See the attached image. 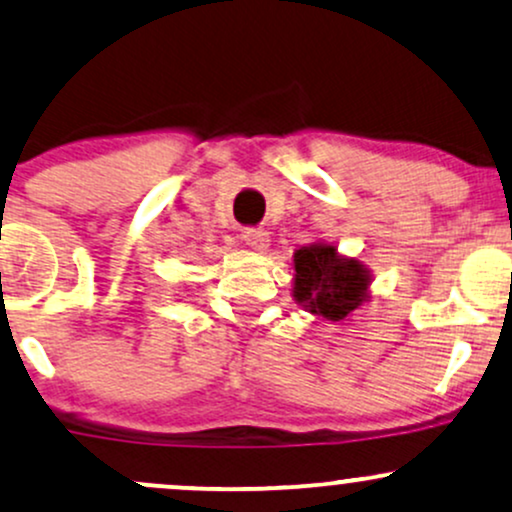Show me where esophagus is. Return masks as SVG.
Here are the masks:
<instances>
[{"mask_svg": "<svg viewBox=\"0 0 512 512\" xmlns=\"http://www.w3.org/2000/svg\"><path fill=\"white\" fill-rule=\"evenodd\" d=\"M245 245H250L252 250H267L269 245V233L264 229H243V236Z\"/></svg>", "mask_w": 512, "mask_h": 512, "instance_id": "34e87169", "label": "esophagus"}]
</instances>
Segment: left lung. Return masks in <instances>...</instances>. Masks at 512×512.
Masks as SVG:
<instances>
[{
    "label": "left lung",
    "instance_id": "left-lung-1",
    "mask_svg": "<svg viewBox=\"0 0 512 512\" xmlns=\"http://www.w3.org/2000/svg\"><path fill=\"white\" fill-rule=\"evenodd\" d=\"M295 298L315 315L341 322L365 300L369 276L357 260H343L334 245L295 252Z\"/></svg>",
    "mask_w": 512,
    "mask_h": 512
}]
</instances>
